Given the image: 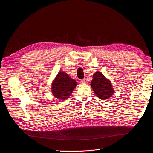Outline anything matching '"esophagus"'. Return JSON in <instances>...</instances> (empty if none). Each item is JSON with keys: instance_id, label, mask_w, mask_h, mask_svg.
I'll return each mask as SVG.
<instances>
[{"instance_id": "obj_1", "label": "esophagus", "mask_w": 153, "mask_h": 153, "mask_svg": "<svg viewBox=\"0 0 153 153\" xmlns=\"http://www.w3.org/2000/svg\"><path fill=\"white\" fill-rule=\"evenodd\" d=\"M79 83H80V84H82V85H85V84H86V81H85V79H82V80H80V81H79Z\"/></svg>"}]
</instances>
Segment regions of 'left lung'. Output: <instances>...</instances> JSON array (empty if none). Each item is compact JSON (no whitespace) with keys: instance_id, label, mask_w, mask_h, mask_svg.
Instances as JSON below:
<instances>
[{"instance_id":"obj_1","label":"left lung","mask_w":153,"mask_h":153,"mask_svg":"<svg viewBox=\"0 0 153 153\" xmlns=\"http://www.w3.org/2000/svg\"><path fill=\"white\" fill-rule=\"evenodd\" d=\"M91 86L96 96L102 100H107L114 93L111 82L101 71H96L93 74Z\"/></svg>"}]
</instances>
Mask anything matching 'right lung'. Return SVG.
<instances>
[{"label": "right lung", "instance_id": "obj_1", "mask_svg": "<svg viewBox=\"0 0 153 153\" xmlns=\"http://www.w3.org/2000/svg\"><path fill=\"white\" fill-rule=\"evenodd\" d=\"M77 83L64 71H60L52 83L51 92L59 100H66L71 95Z\"/></svg>", "mask_w": 153, "mask_h": 153}]
</instances>
